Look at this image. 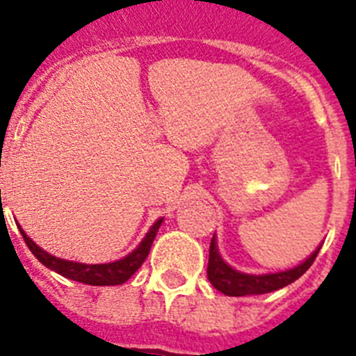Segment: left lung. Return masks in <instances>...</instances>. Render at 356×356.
<instances>
[{"label":"left lung","mask_w":356,"mask_h":356,"mask_svg":"<svg viewBox=\"0 0 356 356\" xmlns=\"http://www.w3.org/2000/svg\"><path fill=\"white\" fill-rule=\"evenodd\" d=\"M320 248L316 249L314 253L310 254L309 259L305 260L303 264L296 266L292 270L279 271V273H268V275H248V273H240L233 270L222 260L218 253L216 240H211V249H209V268H207V275L212 286L220 290L225 296H259V293L275 292L279 288L292 284L296 279L303 275L305 271L309 270L310 266L314 264L316 257H318Z\"/></svg>","instance_id":"1"}]
</instances>
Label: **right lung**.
Wrapping results in <instances>:
<instances>
[{"mask_svg": "<svg viewBox=\"0 0 356 356\" xmlns=\"http://www.w3.org/2000/svg\"><path fill=\"white\" fill-rule=\"evenodd\" d=\"M162 218L149 229V233L145 234L138 248L134 249L133 253L123 257L122 260L116 262H108V264H81V262H72V260L57 259L53 254L46 253L44 249H40L27 234L24 233V229H19V233L24 236L27 248L31 249V253L35 254L36 259L40 260L42 264L49 268V270L57 271L66 279L72 281L85 282V284H92V286H111V284H123L133 277V273L138 270L140 266L144 264V260L149 254L151 243L155 240L156 231L161 227Z\"/></svg>", "mask_w": 356, "mask_h": 356, "instance_id": "1", "label": "right lung"}]
</instances>
